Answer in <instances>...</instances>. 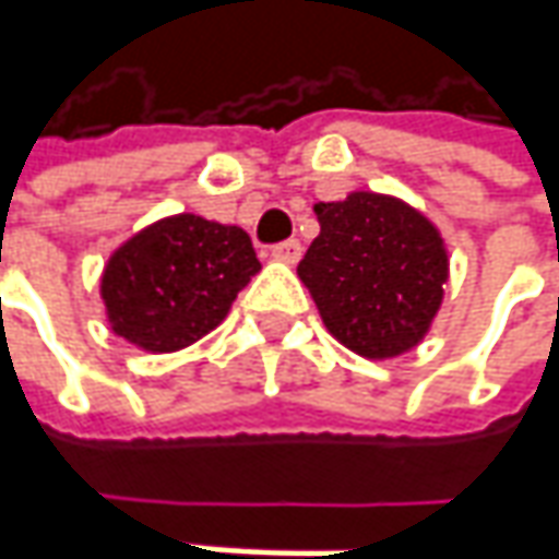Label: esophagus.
Wrapping results in <instances>:
<instances>
[{"label":"esophagus","instance_id":"1","mask_svg":"<svg viewBox=\"0 0 559 559\" xmlns=\"http://www.w3.org/2000/svg\"><path fill=\"white\" fill-rule=\"evenodd\" d=\"M299 257H302V247H299V241H284V243H275V247H272V260L294 265Z\"/></svg>","mask_w":559,"mask_h":559}]
</instances>
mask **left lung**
<instances>
[{
  "instance_id": "8db88e82",
  "label": "left lung",
  "mask_w": 559,
  "mask_h": 559,
  "mask_svg": "<svg viewBox=\"0 0 559 559\" xmlns=\"http://www.w3.org/2000/svg\"><path fill=\"white\" fill-rule=\"evenodd\" d=\"M321 231L297 265L334 337L361 358L412 353L430 334L449 281V247L417 206L353 191L316 203Z\"/></svg>"
}]
</instances>
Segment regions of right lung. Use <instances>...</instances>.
Here are the masks:
<instances>
[{"label": "right lung", "mask_w": 559, "mask_h": 559, "mask_svg": "<svg viewBox=\"0 0 559 559\" xmlns=\"http://www.w3.org/2000/svg\"><path fill=\"white\" fill-rule=\"evenodd\" d=\"M257 272L243 228L198 213L166 216L110 253L102 272L107 324L145 353H179L219 328Z\"/></svg>", "instance_id": "add662e5"}]
</instances>
